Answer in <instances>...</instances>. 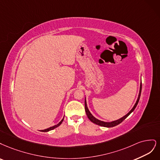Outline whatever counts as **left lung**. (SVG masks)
Masks as SVG:
<instances>
[{"label":"left lung","mask_w":160,"mask_h":160,"mask_svg":"<svg viewBox=\"0 0 160 160\" xmlns=\"http://www.w3.org/2000/svg\"><path fill=\"white\" fill-rule=\"evenodd\" d=\"M141 92H142V82L140 84V92H139V95H138V99H137V101L136 102L135 105L133 106V107L132 108V109L129 112L128 114L126 115H125L124 116H123L122 118H120V119H118L117 120H115V121H112V122H103V121H101V120H98L97 118H96L94 116H93V115H92L90 112L89 111L88 108V106H87V104H86V100L85 99V110H86V115L88 116V118H89V120L92 122H93L94 123H96V124L98 125V126H103V127H106V128H111V127H114L118 124H120V123L121 122H122L123 120H124L126 118L130 115L131 113L135 110L136 107L137 106L138 104V102L139 100H140V96H141Z\"/></svg>","instance_id":"left-lung-1"}]
</instances>
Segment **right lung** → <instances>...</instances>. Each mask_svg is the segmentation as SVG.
<instances>
[{
  "mask_svg": "<svg viewBox=\"0 0 160 160\" xmlns=\"http://www.w3.org/2000/svg\"><path fill=\"white\" fill-rule=\"evenodd\" d=\"M64 118H63V119L57 125H55V126H52V127H50V128H47V129H45V130H42L41 132H48V131H50V130H54V128H57V127H58L62 123V122H63V120H64Z\"/></svg>",
  "mask_w": 160,
  "mask_h": 160,
  "instance_id": "add662e5",
  "label": "right lung"
}]
</instances>
